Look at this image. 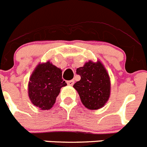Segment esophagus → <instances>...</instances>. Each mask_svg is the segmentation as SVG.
Listing matches in <instances>:
<instances>
[{
	"label": "esophagus",
	"mask_w": 147,
	"mask_h": 147,
	"mask_svg": "<svg viewBox=\"0 0 147 147\" xmlns=\"http://www.w3.org/2000/svg\"><path fill=\"white\" fill-rule=\"evenodd\" d=\"M67 84H68L69 86H72L74 84V80H68V81H67Z\"/></svg>",
	"instance_id": "obj_1"
}]
</instances>
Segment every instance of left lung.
<instances>
[{
    "label": "left lung",
    "mask_w": 147,
    "mask_h": 147,
    "mask_svg": "<svg viewBox=\"0 0 147 147\" xmlns=\"http://www.w3.org/2000/svg\"><path fill=\"white\" fill-rule=\"evenodd\" d=\"M80 80L74 84L83 105L90 110L102 108L111 94V81L108 72L100 61H89L77 69Z\"/></svg>",
    "instance_id": "obj_1"
}]
</instances>
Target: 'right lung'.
<instances>
[{
  "instance_id": "obj_1",
  "label": "right lung",
  "mask_w": 147,
  "mask_h": 147,
  "mask_svg": "<svg viewBox=\"0 0 147 147\" xmlns=\"http://www.w3.org/2000/svg\"><path fill=\"white\" fill-rule=\"evenodd\" d=\"M28 82V96L32 104L41 110H49L55 104L61 88L66 86L62 70L50 61L38 64Z\"/></svg>"
}]
</instances>
